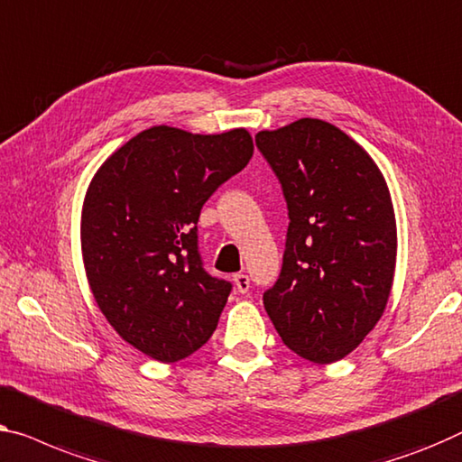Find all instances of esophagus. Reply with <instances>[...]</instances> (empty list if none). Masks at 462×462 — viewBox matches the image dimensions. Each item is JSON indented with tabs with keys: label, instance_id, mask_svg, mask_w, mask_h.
I'll use <instances>...</instances> for the list:
<instances>
[{
	"label": "esophagus",
	"instance_id": "34e87169",
	"mask_svg": "<svg viewBox=\"0 0 462 462\" xmlns=\"http://www.w3.org/2000/svg\"><path fill=\"white\" fill-rule=\"evenodd\" d=\"M234 286H236V291H238L240 294L249 292V288H251L249 275H246V273H236V275H234Z\"/></svg>",
	"mask_w": 462,
	"mask_h": 462
}]
</instances>
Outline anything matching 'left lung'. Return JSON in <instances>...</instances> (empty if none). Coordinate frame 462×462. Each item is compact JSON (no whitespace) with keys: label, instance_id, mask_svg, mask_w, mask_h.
Listing matches in <instances>:
<instances>
[{"label":"left lung","instance_id":"1","mask_svg":"<svg viewBox=\"0 0 462 462\" xmlns=\"http://www.w3.org/2000/svg\"><path fill=\"white\" fill-rule=\"evenodd\" d=\"M254 143L288 205L286 249L265 311L307 361L336 363L359 346L388 305L396 217L367 151L334 124L300 118Z\"/></svg>","mask_w":462,"mask_h":462}]
</instances>
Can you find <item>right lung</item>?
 <instances>
[{
    "label": "right lung",
    "instance_id": "add662e5",
    "mask_svg": "<svg viewBox=\"0 0 462 462\" xmlns=\"http://www.w3.org/2000/svg\"><path fill=\"white\" fill-rule=\"evenodd\" d=\"M251 157L245 128L153 126L114 151L88 184L80 219L88 286L116 332L151 359H187L216 332L232 284L203 270L197 222Z\"/></svg>",
    "mask_w": 462,
    "mask_h": 462
}]
</instances>
